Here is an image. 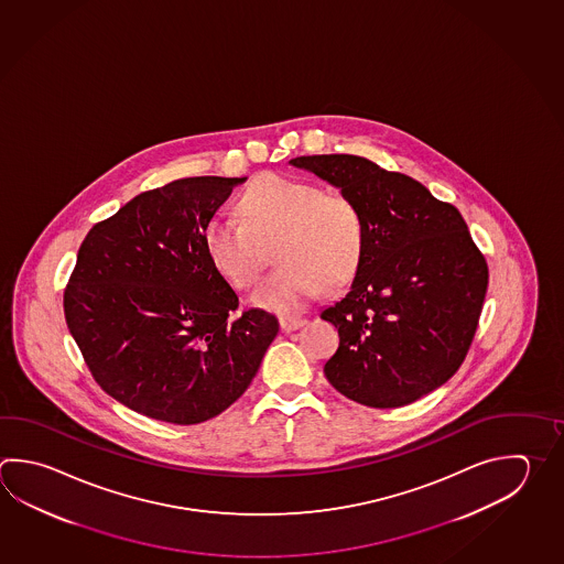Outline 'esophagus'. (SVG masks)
<instances>
[{"label": "esophagus", "mask_w": 564, "mask_h": 564, "mask_svg": "<svg viewBox=\"0 0 564 564\" xmlns=\"http://www.w3.org/2000/svg\"><path fill=\"white\" fill-rule=\"evenodd\" d=\"M303 319H295V317H281L279 319V325H281V330L283 333H293V330H297L299 327H303Z\"/></svg>", "instance_id": "1"}]
</instances>
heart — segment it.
Here are the masks:
<instances>
[{
  "mask_svg": "<svg viewBox=\"0 0 564 564\" xmlns=\"http://www.w3.org/2000/svg\"><path fill=\"white\" fill-rule=\"evenodd\" d=\"M239 207L243 219L213 215L203 243L213 267L237 289L256 285L269 261L267 249L276 243L281 267L257 291V305L291 315L323 288L339 291L357 275L367 229L349 195L269 173L245 189Z\"/></svg>",
  "mask_w": 564,
  "mask_h": 564,
  "instance_id": "b5f03b06",
  "label": "heart"
}]
</instances>
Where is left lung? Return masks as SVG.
Here are the masks:
<instances>
[{"mask_svg":"<svg viewBox=\"0 0 564 564\" xmlns=\"http://www.w3.org/2000/svg\"><path fill=\"white\" fill-rule=\"evenodd\" d=\"M291 163L349 195L367 229L349 293L321 313L339 329V349L325 365L329 383L372 409L435 391L465 361L489 285L487 259L463 215L423 183L365 158Z\"/></svg>","mask_w":564,"mask_h":564,"instance_id":"8db88e82","label":"left lung"}]
</instances>
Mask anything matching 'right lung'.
<instances>
[{"mask_svg": "<svg viewBox=\"0 0 564 564\" xmlns=\"http://www.w3.org/2000/svg\"><path fill=\"white\" fill-rule=\"evenodd\" d=\"M245 177H187L94 225L64 291L67 329L96 383L141 415L197 425L253 381L279 323L209 261L205 225Z\"/></svg>", "mask_w": 564, "mask_h": 564, "instance_id": "right-lung-1", "label": "right lung"}]
</instances>
